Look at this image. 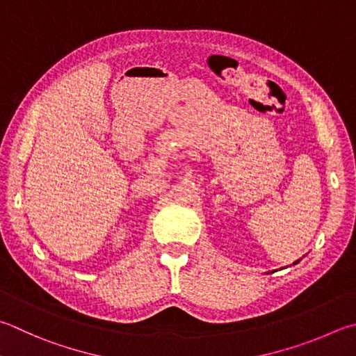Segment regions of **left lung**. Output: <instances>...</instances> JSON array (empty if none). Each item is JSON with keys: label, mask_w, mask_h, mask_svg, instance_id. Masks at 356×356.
I'll list each match as a JSON object with an SVG mask.
<instances>
[{"label": "left lung", "mask_w": 356, "mask_h": 356, "mask_svg": "<svg viewBox=\"0 0 356 356\" xmlns=\"http://www.w3.org/2000/svg\"><path fill=\"white\" fill-rule=\"evenodd\" d=\"M296 263H297V261H296Z\"/></svg>", "instance_id": "8db88e82"}]
</instances>
